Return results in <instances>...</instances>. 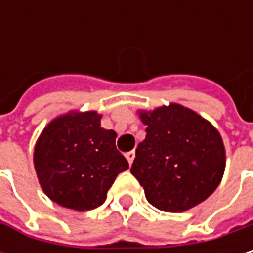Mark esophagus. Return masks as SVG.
Here are the masks:
<instances>
[{"mask_svg": "<svg viewBox=\"0 0 253 253\" xmlns=\"http://www.w3.org/2000/svg\"><path fill=\"white\" fill-rule=\"evenodd\" d=\"M126 158H127V161H128V164L131 166V163H133V160H134V151L126 152Z\"/></svg>", "mask_w": 253, "mask_h": 253, "instance_id": "1", "label": "esophagus"}]
</instances>
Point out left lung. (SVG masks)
Returning a JSON list of instances; mask_svg holds the SVG:
<instances>
[{
    "label": "left lung",
    "instance_id": "left-lung-1",
    "mask_svg": "<svg viewBox=\"0 0 253 253\" xmlns=\"http://www.w3.org/2000/svg\"><path fill=\"white\" fill-rule=\"evenodd\" d=\"M146 137L136 148L130 173L151 205L183 212L205 201L220 184L226 151L217 128L178 104L140 111Z\"/></svg>",
    "mask_w": 253,
    "mask_h": 253
}]
</instances>
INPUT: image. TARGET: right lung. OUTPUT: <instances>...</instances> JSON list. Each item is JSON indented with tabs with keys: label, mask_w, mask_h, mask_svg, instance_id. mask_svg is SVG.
Instances as JSON below:
<instances>
[{
	"label": "right lung",
	"mask_w": 253,
	"mask_h": 253,
	"mask_svg": "<svg viewBox=\"0 0 253 253\" xmlns=\"http://www.w3.org/2000/svg\"><path fill=\"white\" fill-rule=\"evenodd\" d=\"M116 131L101 127L95 111L52 120L36 142L33 163L39 183L55 204L89 211L101 207L116 177L128 169L116 148Z\"/></svg>",
	"instance_id": "add662e5"
}]
</instances>
